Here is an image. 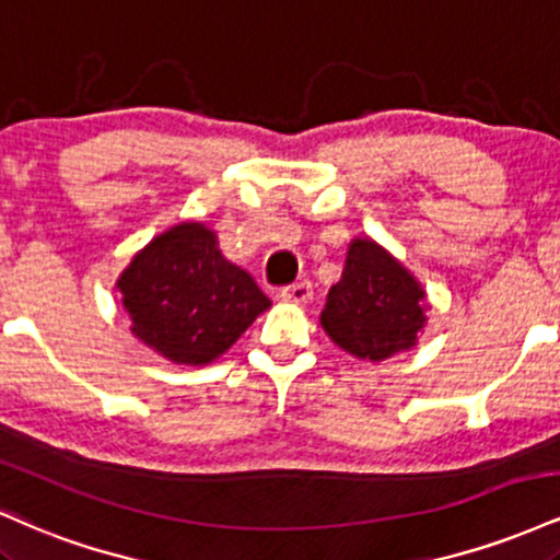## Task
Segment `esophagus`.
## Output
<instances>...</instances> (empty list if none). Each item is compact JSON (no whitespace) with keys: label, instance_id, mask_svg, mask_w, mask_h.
I'll list each match as a JSON object with an SVG mask.
<instances>
[{"label":"esophagus","instance_id":"34e87169","mask_svg":"<svg viewBox=\"0 0 560 560\" xmlns=\"http://www.w3.org/2000/svg\"><path fill=\"white\" fill-rule=\"evenodd\" d=\"M279 298L287 300V302H307V300L313 298L311 281H294V284H289V287L281 289Z\"/></svg>","mask_w":560,"mask_h":560}]
</instances>
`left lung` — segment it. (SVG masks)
I'll use <instances>...</instances> for the list:
<instances>
[{
    "instance_id": "left-lung-1",
    "label": "left lung",
    "mask_w": 560,
    "mask_h": 560,
    "mask_svg": "<svg viewBox=\"0 0 560 560\" xmlns=\"http://www.w3.org/2000/svg\"><path fill=\"white\" fill-rule=\"evenodd\" d=\"M423 289L376 242L355 240L342 279L329 289L320 326L350 355L384 361L416 345L423 329Z\"/></svg>"
}]
</instances>
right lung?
<instances>
[{"mask_svg": "<svg viewBox=\"0 0 560 560\" xmlns=\"http://www.w3.org/2000/svg\"><path fill=\"white\" fill-rule=\"evenodd\" d=\"M131 331L173 363L215 361L271 305L255 279L231 266L215 234L182 223L152 240L118 279Z\"/></svg>", "mask_w": 560, "mask_h": 560, "instance_id": "right-lung-1", "label": "right lung"}]
</instances>
